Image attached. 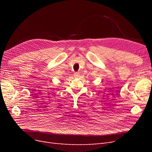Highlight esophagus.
Listing matches in <instances>:
<instances>
[{"mask_svg":"<svg viewBox=\"0 0 152 152\" xmlns=\"http://www.w3.org/2000/svg\"><path fill=\"white\" fill-rule=\"evenodd\" d=\"M79 75H80V73H79V72H75V73H74V76H75V77H79Z\"/></svg>","mask_w":152,"mask_h":152,"instance_id":"34e87169","label":"esophagus"}]
</instances>
